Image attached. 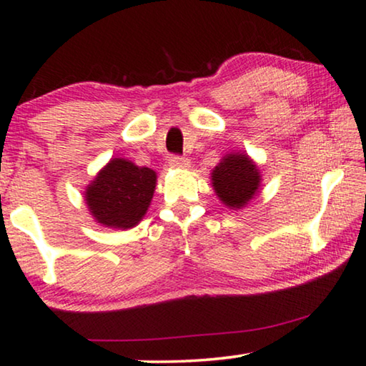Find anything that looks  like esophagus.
<instances>
[{
  "instance_id": "esophagus-1",
  "label": "esophagus",
  "mask_w": 366,
  "mask_h": 366,
  "mask_svg": "<svg viewBox=\"0 0 366 366\" xmlns=\"http://www.w3.org/2000/svg\"><path fill=\"white\" fill-rule=\"evenodd\" d=\"M169 166L174 169H187L190 167V161L185 157H179V156H172L169 159Z\"/></svg>"
}]
</instances>
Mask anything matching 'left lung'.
<instances>
[{"label":"left lung","instance_id":"left-lung-1","mask_svg":"<svg viewBox=\"0 0 366 366\" xmlns=\"http://www.w3.org/2000/svg\"><path fill=\"white\" fill-rule=\"evenodd\" d=\"M212 189L229 209H244L260 192L262 174L245 152H230L210 172Z\"/></svg>","mask_w":366,"mask_h":366}]
</instances>
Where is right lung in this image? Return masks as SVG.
<instances>
[{
    "mask_svg": "<svg viewBox=\"0 0 366 366\" xmlns=\"http://www.w3.org/2000/svg\"><path fill=\"white\" fill-rule=\"evenodd\" d=\"M157 174L129 159L114 157L87 184L84 200L102 227L127 230L146 215L156 190Z\"/></svg>",
    "mask_w": 366,
    "mask_h": 366,
    "instance_id": "obj_1",
    "label": "right lung"
}]
</instances>
